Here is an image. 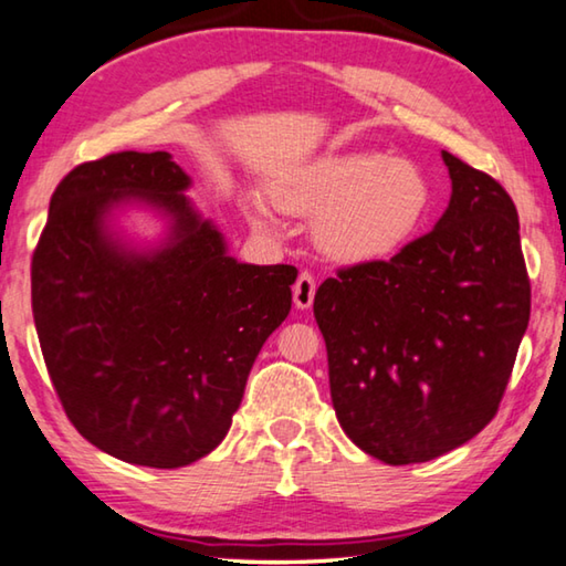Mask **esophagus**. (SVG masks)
<instances>
[{"label": "esophagus", "instance_id": "1", "mask_svg": "<svg viewBox=\"0 0 566 566\" xmlns=\"http://www.w3.org/2000/svg\"><path fill=\"white\" fill-rule=\"evenodd\" d=\"M313 298H316V277L308 271H301L298 281L293 285V303L298 305V308H311Z\"/></svg>", "mask_w": 566, "mask_h": 566}]
</instances>
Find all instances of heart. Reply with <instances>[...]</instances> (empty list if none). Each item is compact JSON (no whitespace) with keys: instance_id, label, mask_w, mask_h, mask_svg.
<instances>
[{"instance_id":"obj_1","label":"heart","mask_w":566,"mask_h":566,"mask_svg":"<svg viewBox=\"0 0 566 566\" xmlns=\"http://www.w3.org/2000/svg\"><path fill=\"white\" fill-rule=\"evenodd\" d=\"M273 200L295 216H316L313 240L338 263L396 255L416 235L431 206L419 165L378 150L328 153L273 182ZM258 226L271 222L265 200L250 198Z\"/></svg>"}]
</instances>
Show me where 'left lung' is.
Here are the masks:
<instances>
[{
    "label": "left lung",
    "mask_w": 566,
    "mask_h": 566,
    "mask_svg": "<svg viewBox=\"0 0 566 566\" xmlns=\"http://www.w3.org/2000/svg\"><path fill=\"white\" fill-rule=\"evenodd\" d=\"M449 208L391 261L340 268L313 313L346 437L384 464H419L494 419L530 326L518 218L492 175L441 153Z\"/></svg>",
    "instance_id": "1"
}]
</instances>
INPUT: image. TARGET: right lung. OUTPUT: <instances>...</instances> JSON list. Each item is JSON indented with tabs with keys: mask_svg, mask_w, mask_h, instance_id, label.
<instances>
[{
	"mask_svg": "<svg viewBox=\"0 0 566 566\" xmlns=\"http://www.w3.org/2000/svg\"><path fill=\"white\" fill-rule=\"evenodd\" d=\"M170 153L82 163L50 200L32 255V313L74 429L119 461L188 467L226 439L268 336L291 313L293 265H250L182 190ZM127 201L171 233L137 251L108 230Z\"/></svg>",
	"mask_w": 566,
	"mask_h": 566,
	"instance_id": "add662e5",
	"label": "right lung"
}]
</instances>
